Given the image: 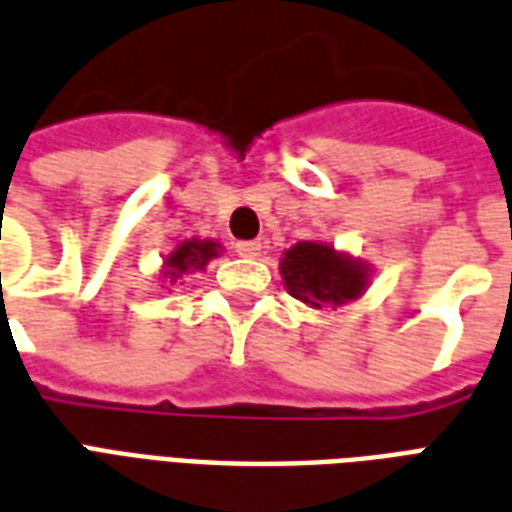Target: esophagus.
<instances>
[{
    "instance_id": "34e87169",
    "label": "esophagus",
    "mask_w": 512,
    "mask_h": 512,
    "mask_svg": "<svg viewBox=\"0 0 512 512\" xmlns=\"http://www.w3.org/2000/svg\"><path fill=\"white\" fill-rule=\"evenodd\" d=\"M234 248H237V253H240V256H245V259H256V256L261 253V242L245 240V242H237Z\"/></svg>"
}]
</instances>
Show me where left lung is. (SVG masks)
Returning <instances> with one entry per match:
<instances>
[{"mask_svg":"<svg viewBox=\"0 0 512 512\" xmlns=\"http://www.w3.org/2000/svg\"><path fill=\"white\" fill-rule=\"evenodd\" d=\"M283 286L311 308L360 300L371 278L368 264L335 251L330 242H297L281 259Z\"/></svg>","mask_w":512,"mask_h":512,"instance_id":"left-lung-1","label":"left lung"}]
</instances>
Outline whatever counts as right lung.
Wrapping results in <instances>:
<instances>
[{"label": "right lung", "instance_id": "obj_1", "mask_svg": "<svg viewBox=\"0 0 512 512\" xmlns=\"http://www.w3.org/2000/svg\"><path fill=\"white\" fill-rule=\"evenodd\" d=\"M218 256H220L218 242L193 237V240L179 242L177 248L166 256V261H163V275L171 278V283H177V278L188 275V272L204 270V267H207L212 259H218Z\"/></svg>", "mask_w": 512, "mask_h": 512}]
</instances>
